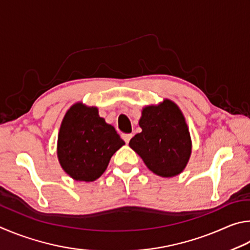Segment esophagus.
I'll return each mask as SVG.
<instances>
[{"label": "esophagus", "mask_w": 250, "mask_h": 250, "mask_svg": "<svg viewBox=\"0 0 250 250\" xmlns=\"http://www.w3.org/2000/svg\"><path fill=\"white\" fill-rule=\"evenodd\" d=\"M122 137H123V139H124L126 144H128L129 141H130V138L133 137V135L132 134H124Z\"/></svg>", "instance_id": "obj_1"}]
</instances>
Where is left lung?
Returning <instances> with one entry per match:
<instances>
[{"label": "left lung", "mask_w": 250, "mask_h": 250, "mask_svg": "<svg viewBox=\"0 0 250 250\" xmlns=\"http://www.w3.org/2000/svg\"><path fill=\"white\" fill-rule=\"evenodd\" d=\"M142 133L130 139L129 147L141 156L147 168L163 178L178 176L190 159L192 143L181 109L168 99L148 105L139 120Z\"/></svg>", "instance_id": "left-lung-1"}]
</instances>
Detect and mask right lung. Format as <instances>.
I'll list each match as a JSON object with an SVG mask.
<instances>
[{"instance_id": "add662e5", "label": "right lung", "mask_w": 250, "mask_h": 250, "mask_svg": "<svg viewBox=\"0 0 250 250\" xmlns=\"http://www.w3.org/2000/svg\"><path fill=\"white\" fill-rule=\"evenodd\" d=\"M125 145L98 107L81 102L70 107L61 123L57 155L65 173L76 181L92 182L106 170L111 157Z\"/></svg>"}]
</instances>
